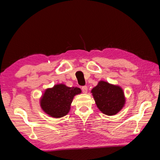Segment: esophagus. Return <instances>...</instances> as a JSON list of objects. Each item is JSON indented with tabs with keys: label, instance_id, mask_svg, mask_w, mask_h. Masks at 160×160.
<instances>
[{
	"label": "esophagus",
	"instance_id": "1",
	"mask_svg": "<svg viewBox=\"0 0 160 160\" xmlns=\"http://www.w3.org/2000/svg\"><path fill=\"white\" fill-rule=\"evenodd\" d=\"M82 90L83 92V93H87V92H88V87L83 86L82 88Z\"/></svg>",
	"mask_w": 160,
	"mask_h": 160
}]
</instances>
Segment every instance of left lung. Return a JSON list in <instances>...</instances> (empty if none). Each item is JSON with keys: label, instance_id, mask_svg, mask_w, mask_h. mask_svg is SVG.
<instances>
[{"label": "left lung", "instance_id": "8db88e82", "mask_svg": "<svg viewBox=\"0 0 160 160\" xmlns=\"http://www.w3.org/2000/svg\"><path fill=\"white\" fill-rule=\"evenodd\" d=\"M91 93L97 108L107 116L116 115L125 106V94L119 85L100 80Z\"/></svg>", "mask_w": 160, "mask_h": 160}]
</instances>
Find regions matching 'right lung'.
I'll list each match as a JSON object with an SVG mask.
<instances>
[{
  "label": "right lung",
  "instance_id": "add662e5",
  "mask_svg": "<svg viewBox=\"0 0 160 160\" xmlns=\"http://www.w3.org/2000/svg\"><path fill=\"white\" fill-rule=\"evenodd\" d=\"M82 92L77 87L66 86L63 83L47 88L39 99L43 112L52 118H59L67 115L70 110L74 97Z\"/></svg>",
  "mask_w": 160,
  "mask_h": 160
}]
</instances>
